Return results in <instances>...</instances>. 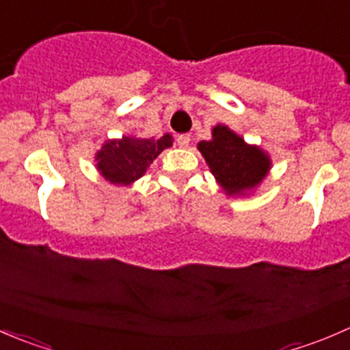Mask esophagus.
<instances>
[{"label": "esophagus", "instance_id": "obj_1", "mask_svg": "<svg viewBox=\"0 0 350 350\" xmlns=\"http://www.w3.org/2000/svg\"><path fill=\"white\" fill-rule=\"evenodd\" d=\"M176 142H178V146L181 147V149H186V147H189L191 137H189V135H179L178 139H176Z\"/></svg>", "mask_w": 350, "mask_h": 350}]
</instances>
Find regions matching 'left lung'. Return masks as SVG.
Listing matches in <instances>:
<instances>
[{"mask_svg":"<svg viewBox=\"0 0 350 350\" xmlns=\"http://www.w3.org/2000/svg\"><path fill=\"white\" fill-rule=\"evenodd\" d=\"M211 140H201L203 154L211 174L228 196H243L262 183L271 169L269 155L260 147L249 146L228 126L217 125Z\"/></svg>","mask_w":350,"mask_h":350,"instance_id":"8db88e82","label":"left lung"}]
</instances>
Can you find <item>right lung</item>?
<instances>
[{
    "mask_svg": "<svg viewBox=\"0 0 350 350\" xmlns=\"http://www.w3.org/2000/svg\"><path fill=\"white\" fill-rule=\"evenodd\" d=\"M172 146L169 133L161 139H140L126 137L107 140L96 152V169L111 185L130 186L142 178L154 159L164 149Z\"/></svg>",
    "mask_w": 350,
    "mask_h": 350,
    "instance_id": "add662e5",
    "label": "right lung"
}]
</instances>
